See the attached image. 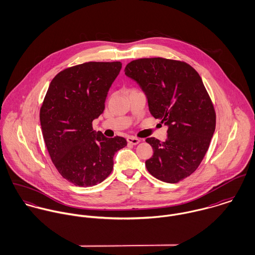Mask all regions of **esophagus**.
<instances>
[{"label": "esophagus", "instance_id": "1", "mask_svg": "<svg viewBox=\"0 0 255 255\" xmlns=\"http://www.w3.org/2000/svg\"><path fill=\"white\" fill-rule=\"evenodd\" d=\"M127 141L128 143H130V144H133V145H136V144H138L140 142V140L137 137H134V136H128L127 138Z\"/></svg>", "mask_w": 255, "mask_h": 255}]
</instances>
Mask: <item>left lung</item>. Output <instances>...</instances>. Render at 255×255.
<instances>
[{"label":"left lung","instance_id":"left-lung-1","mask_svg":"<svg viewBox=\"0 0 255 255\" xmlns=\"http://www.w3.org/2000/svg\"><path fill=\"white\" fill-rule=\"evenodd\" d=\"M125 73L144 91L151 115L168 126V137L146 139L153 156L147 171L162 182L189 177L203 160L215 131L216 113L198 73L182 61L144 58L131 61Z\"/></svg>","mask_w":255,"mask_h":255}]
</instances>
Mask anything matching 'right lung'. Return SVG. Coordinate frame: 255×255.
<instances>
[{
    "label": "right lung",
    "instance_id": "right-lung-1",
    "mask_svg": "<svg viewBox=\"0 0 255 255\" xmlns=\"http://www.w3.org/2000/svg\"><path fill=\"white\" fill-rule=\"evenodd\" d=\"M121 69V62H88L65 69L51 81L40 108L52 162L76 186L103 182L113 171L115 153L127 146L124 137L108 138L92 127Z\"/></svg>",
    "mask_w": 255,
    "mask_h": 255
}]
</instances>
